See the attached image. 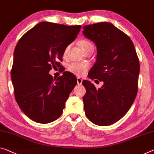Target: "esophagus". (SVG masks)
<instances>
[{"instance_id": "obj_1", "label": "esophagus", "mask_w": 154, "mask_h": 154, "mask_svg": "<svg viewBox=\"0 0 154 154\" xmlns=\"http://www.w3.org/2000/svg\"><path fill=\"white\" fill-rule=\"evenodd\" d=\"M77 84L78 85H82V81H83V80H82L81 78H79V77H77Z\"/></svg>"}]
</instances>
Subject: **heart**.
<instances>
[{
    "instance_id": "1",
    "label": "heart",
    "mask_w": 154,
    "mask_h": 154,
    "mask_svg": "<svg viewBox=\"0 0 154 154\" xmlns=\"http://www.w3.org/2000/svg\"><path fill=\"white\" fill-rule=\"evenodd\" d=\"M81 47L84 52H86L87 50H88L91 48H94L93 45L89 41L87 40H82L80 42ZM70 46L66 48V49L63 51V55L65 56L67 54V52L69 50ZM68 70L72 74L77 76H83L86 74L87 70H88V66L84 63H72L68 66Z\"/></svg>"
}]
</instances>
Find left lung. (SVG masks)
I'll use <instances>...</instances> for the list:
<instances>
[{
	"label": "left lung",
	"mask_w": 154,
	"mask_h": 154,
	"mask_svg": "<svg viewBox=\"0 0 154 154\" xmlns=\"http://www.w3.org/2000/svg\"><path fill=\"white\" fill-rule=\"evenodd\" d=\"M83 29L85 37L97 47L96 61L88 77L104 82L98 89L88 80L82 82L86 90L85 113L96 125H111L127 113L136 99L138 57L131 38L111 23L88 25Z\"/></svg>",
	"instance_id": "left-lung-1"
}]
</instances>
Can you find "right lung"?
<instances>
[{
	"label": "right lung",
	"mask_w": 154,
	"mask_h": 154,
	"mask_svg": "<svg viewBox=\"0 0 154 154\" xmlns=\"http://www.w3.org/2000/svg\"><path fill=\"white\" fill-rule=\"evenodd\" d=\"M81 26L41 22L18 41L14 52L11 78L17 104L29 119L47 124L63 113L77 81L68 71L52 77V67L60 66L63 51L76 38Z\"/></svg>",
	"instance_id": "1"
}]
</instances>
